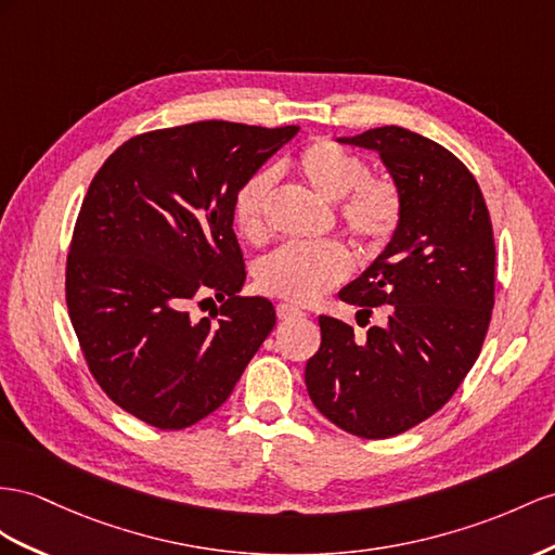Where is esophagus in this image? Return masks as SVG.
<instances>
[{
  "instance_id": "esophagus-1",
  "label": "esophagus",
  "mask_w": 555,
  "mask_h": 555,
  "mask_svg": "<svg viewBox=\"0 0 555 555\" xmlns=\"http://www.w3.org/2000/svg\"><path fill=\"white\" fill-rule=\"evenodd\" d=\"M276 317L281 319V321H291V319H300V317H305V311L302 309H297V307H293V305H279L276 307Z\"/></svg>"
}]
</instances>
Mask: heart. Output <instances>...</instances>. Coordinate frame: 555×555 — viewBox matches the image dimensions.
<instances>
[{"mask_svg": "<svg viewBox=\"0 0 555 555\" xmlns=\"http://www.w3.org/2000/svg\"><path fill=\"white\" fill-rule=\"evenodd\" d=\"M295 168L311 190L328 202H339L337 218L363 250L377 253L393 238L403 218L401 190L389 178H373L363 156L321 138L297 154ZM272 188V170H258L241 182L232 216L244 236L260 238L264 234V206ZM349 272L351 255L337 241L286 244L258 264V286L293 305H311L339 286Z\"/></svg>", "mask_w": 555, "mask_h": 555, "instance_id": "obj_1", "label": "heart"}]
</instances>
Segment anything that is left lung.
I'll list each match as a JSON object with an SVG mask.
<instances>
[{
  "instance_id": "left-lung-1",
  "label": "left lung",
  "mask_w": 555,
  "mask_h": 555,
  "mask_svg": "<svg viewBox=\"0 0 555 555\" xmlns=\"http://www.w3.org/2000/svg\"><path fill=\"white\" fill-rule=\"evenodd\" d=\"M339 142L375 150L403 196L389 246L339 291L365 337L319 317L321 347L305 385L319 413L361 438H391L443 408L476 363L494 307V238L486 198L468 168L438 142L382 126Z\"/></svg>"
}]
</instances>
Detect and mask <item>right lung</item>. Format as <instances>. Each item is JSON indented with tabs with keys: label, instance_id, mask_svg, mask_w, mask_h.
<instances>
[{
	"label": "right lung",
	"instance_id": "obj_1",
	"mask_svg": "<svg viewBox=\"0 0 555 555\" xmlns=\"http://www.w3.org/2000/svg\"><path fill=\"white\" fill-rule=\"evenodd\" d=\"M300 131L196 121L126 140L83 196L65 300L83 359L126 413L178 431L218 410L276 323L267 297H238L244 253L232 202ZM223 307L194 320L186 307ZM202 302V304H203Z\"/></svg>",
	"mask_w": 555,
	"mask_h": 555
}]
</instances>
